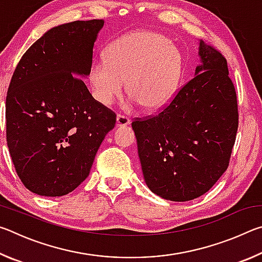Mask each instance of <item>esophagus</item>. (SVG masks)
<instances>
[{
    "label": "esophagus",
    "mask_w": 262,
    "mask_h": 262,
    "mask_svg": "<svg viewBox=\"0 0 262 262\" xmlns=\"http://www.w3.org/2000/svg\"><path fill=\"white\" fill-rule=\"evenodd\" d=\"M130 123V119L126 117V115L122 114H118L117 115V126L121 127V126H127Z\"/></svg>",
    "instance_id": "34e87169"
}]
</instances>
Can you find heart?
Instances as JSON below:
<instances>
[{
    "label": "heart",
    "mask_w": 262,
    "mask_h": 262,
    "mask_svg": "<svg viewBox=\"0 0 262 262\" xmlns=\"http://www.w3.org/2000/svg\"><path fill=\"white\" fill-rule=\"evenodd\" d=\"M181 74V56L166 38L149 31H136L117 39L107 47L105 62L90 69V84L95 98L110 105L122 94L133 104L156 111L174 96Z\"/></svg>",
    "instance_id": "obj_1"
}]
</instances>
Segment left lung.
<instances>
[{
    "instance_id": "1",
    "label": "left lung",
    "mask_w": 262,
    "mask_h": 262,
    "mask_svg": "<svg viewBox=\"0 0 262 262\" xmlns=\"http://www.w3.org/2000/svg\"><path fill=\"white\" fill-rule=\"evenodd\" d=\"M195 76L152 117L132 122L145 184L176 202L207 193L229 166L238 104L228 62L200 40Z\"/></svg>"
}]
</instances>
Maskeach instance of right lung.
Instances as JSON below:
<instances>
[{
    "label": "right lung",
    "instance_id": "add662e5",
    "mask_svg": "<svg viewBox=\"0 0 262 262\" xmlns=\"http://www.w3.org/2000/svg\"><path fill=\"white\" fill-rule=\"evenodd\" d=\"M103 19L55 26L21 56L6 100L7 143L17 174L41 196H62L90 173L117 115L77 76L90 75ZM77 76L75 77L74 75Z\"/></svg>",
    "mask_w": 262,
    "mask_h": 262
}]
</instances>
